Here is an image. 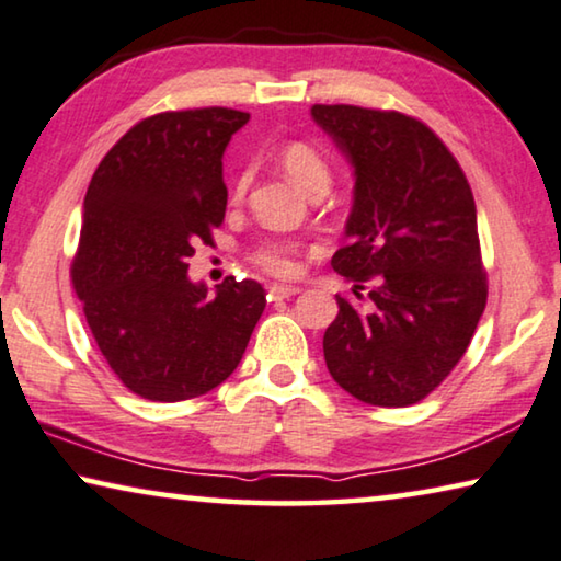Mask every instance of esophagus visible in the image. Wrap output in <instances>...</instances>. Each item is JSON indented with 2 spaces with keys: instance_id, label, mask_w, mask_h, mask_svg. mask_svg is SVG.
Masks as SVG:
<instances>
[{
  "instance_id": "esophagus-1",
  "label": "esophagus",
  "mask_w": 561,
  "mask_h": 561,
  "mask_svg": "<svg viewBox=\"0 0 561 561\" xmlns=\"http://www.w3.org/2000/svg\"><path fill=\"white\" fill-rule=\"evenodd\" d=\"M299 287H291V284H270V297L272 299H287L295 297Z\"/></svg>"
}]
</instances>
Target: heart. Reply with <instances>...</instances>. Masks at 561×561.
<instances>
[{
    "label": "heart",
    "mask_w": 561,
    "mask_h": 561,
    "mask_svg": "<svg viewBox=\"0 0 561 561\" xmlns=\"http://www.w3.org/2000/svg\"><path fill=\"white\" fill-rule=\"evenodd\" d=\"M277 161L282 171L297 183L307 194L320 196L330 188L332 183V163L320 148L307 144V140H287L279 148ZM249 186V171H241L233 181L231 198L241 201ZM249 259L259 270L274 274V277H295L299 272V249L289 239H266L252 249Z\"/></svg>",
    "instance_id": "1"
}]
</instances>
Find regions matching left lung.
<instances>
[{"mask_svg": "<svg viewBox=\"0 0 561 561\" xmlns=\"http://www.w3.org/2000/svg\"><path fill=\"white\" fill-rule=\"evenodd\" d=\"M312 118L355 165L350 244L332 256L355 297L337 295L324 363L367 405H413L461 360L486 307L471 186L413 115L314 105Z\"/></svg>", "mask_w": 561, "mask_h": 561, "instance_id": "1", "label": "left lung"}]
</instances>
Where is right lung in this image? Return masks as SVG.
<instances>
[{"instance_id": "1", "label": "right lung", "mask_w": 561, "mask_h": 561, "mask_svg": "<svg viewBox=\"0 0 561 561\" xmlns=\"http://www.w3.org/2000/svg\"><path fill=\"white\" fill-rule=\"evenodd\" d=\"M249 113L188 107L148 115L90 179L70 277L100 353L125 388L179 403L221 386L249 345L266 291L188 279L196 247L227 214L221 156Z\"/></svg>"}]
</instances>
